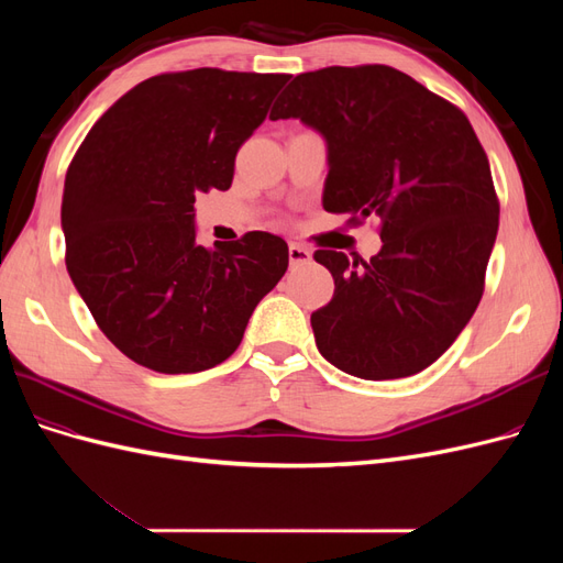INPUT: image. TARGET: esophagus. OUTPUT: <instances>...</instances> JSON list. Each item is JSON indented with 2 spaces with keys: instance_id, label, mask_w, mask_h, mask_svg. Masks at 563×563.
I'll list each match as a JSON object with an SVG mask.
<instances>
[{
  "instance_id": "esophagus-1",
  "label": "esophagus",
  "mask_w": 563,
  "mask_h": 563,
  "mask_svg": "<svg viewBox=\"0 0 563 563\" xmlns=\"http://www.w3.org/2000/svg\"><path fill=\"white\" fill-rule=\"evenodd\" d=\"M288 261H291L294 267L308 265L312 261V251L300 246V244H291V246H288Z\"/></svg>"
}]
</instances>
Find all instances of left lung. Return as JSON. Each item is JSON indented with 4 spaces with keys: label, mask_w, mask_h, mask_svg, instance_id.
<instances>
[{
    "label": "left lung",
    "mask_w": 563,
    "mask_h": 563,
    "mask_svg": "<svg viewBox=\"0 0 563 563\" xmlns=\"http://www.w3.org/2000/svg\"><path fill=\"white\" fill-rule=\"evenodd\" d=\"M300 119L329 145L321 203L380 220L383 249L314 251L335 291L312 312L319 352L350 376L420 373L467 327L484 294L500 203L465 112L387 65L298 75L269 119Z\"/></svg>",
    "instance_id": "8db88e82"
}]
</instances>
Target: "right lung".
<instances>
[{
    "instance_id": "add662e5",
    "label": "right lung",
    "mask_w": 563,
    "mask_h": 563,
    "mask_svg": "<svg viewBox=\"0 0 563 563\" xmlns=\"http://www.w3.org/2000/svg\"><path fill=\"white\" fill-rule=\"evenodd\" d=\"M288 77L218 67L150 77L75 152L60 209L65 265L131 362L168 376L225 362L284 277L277 234L197 244L195 195L232 185L236 152Z\"/></svg>"
}]
</instances>
